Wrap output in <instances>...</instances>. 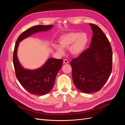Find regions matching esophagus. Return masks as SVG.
<instances>
[{"label":"esophagus","instance_id":"34e87169","mask_svg":"<svg viewBox=\"0 0 125 125\" xmlns=\"http://www.w3.org/2000/svg\"><path fill=\"white\" fill-rule=\"evenodd\" d=\"M63 63H68V60L67 59H65L63 60Z\"/></svg>","mask_w":125,"mask_h":125}]
</instances>
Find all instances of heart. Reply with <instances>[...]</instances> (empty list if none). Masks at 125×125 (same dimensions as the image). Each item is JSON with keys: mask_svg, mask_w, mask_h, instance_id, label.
I'll return each mask as SVG.
<instances>
[{"mask_svg": "<svg viewBox=\"0 0 125 125\" xmlns=\"http://www.w3.org/2000/svg\"><path fill=\"white\" fill-rule=\"evenodd\" d=\"M88 36L85 33L70 32L59 37L58 42L60 46L54 44V48L60 53H62V48H69L70 54L74 57L81 55L85 51L88 43Z\"/></svg>", "mask_w": 125, "mask_h": 125, "instance_id": "b5f03b06", "label": "heart"}]
</instances>
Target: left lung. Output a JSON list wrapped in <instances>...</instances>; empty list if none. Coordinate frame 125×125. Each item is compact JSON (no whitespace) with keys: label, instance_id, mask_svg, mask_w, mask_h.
Returning <instances> with one entry per match:
<instances>
[{"label":"left lung","instance_id":"8db88e82","mask_svg":"<svg viewBox=\"0 0 125 125\" xmlns=\"http://www.w3.org/2000/svg\"><path fill=\"white\" fill-rule=\"evenodd\" d=\"M89 24L93 31L90 47L70 62L73 83L85 93L100 91L112 70L113 52L110 43L99 26Z\"/></svg>","mask_w":125,"mask_h":125}]
</instances>
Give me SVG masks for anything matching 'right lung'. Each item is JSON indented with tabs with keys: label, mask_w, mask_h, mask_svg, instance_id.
Returning <instances> with one entry per match:
<instances>
[{
	"label": "right lung",
	"mask_w": 125,
	"mask_h": 125,
	"mask_svg": "<svg viewBox=\"0 0 125 125\" xmlns=\"http://www.w3.org/2000/svg\"><path fill=\"white\" fill-rule=\"evenodd\" d=\"M52 26V25H39L29 28L18 37L14 49L13 63L17 79L27 91L39 96L47 94L53 88L56 75L61 69L63 60L49 58L40 68L35 70L25 69L19 62L17 49L22 40L35 33L47 31Z\"/></svg>",
	"instance_id": "obj_1"
}]
</instances>
